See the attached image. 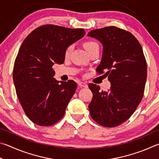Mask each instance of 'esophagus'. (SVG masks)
<instances>
[{"mask_svg": "<svg viewBox=\"0 0 159 159\" xmlns=\"http://www.w3.org/2000/svg\"><path fill=\"white\" fill-rule=\"evenodd\" d=\"M78 85H79L80 87H84V88L88 87V85L86 84L85 82H78Z\"/></svg>", "mask_w": 159, "mask_h": 159, "instance_id": "1", "label": "esophagus"}]
</instances>
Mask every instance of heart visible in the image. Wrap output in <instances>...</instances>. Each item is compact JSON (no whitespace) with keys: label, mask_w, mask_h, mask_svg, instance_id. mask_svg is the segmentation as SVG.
Listing matches in <instances>:
<instances>
[{"label":"heart","mask_w":159,"mask_h":159,"mask_svg":"<svg viewBox=\"0 0 159 159\" xmlns=\"http://www.w3.org/2000/svg\"><path fill=\"white\" fill-rule=\"evenodd\" d=\"M96 45H98V44L95 43V42L89 41V42H87V43H85L84 44V48L86 49V50H87V52H89L90 50L92 49L94 46H96ZM71 50H72V46H69L68 48L66 49V52H65L66 57H68L70 53V52H71Z\"/></svg>","instance_id":"1"}]
</instances>
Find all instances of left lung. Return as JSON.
<instances>
[{
  "instance_id": "1",
  "label": "left lung",
  "mask_w": 159,
  "mask_h": 159,
  "mask_svg": "<svg viewBox=\"0 0 159 159\" xmlns=\"http://www.w3.org/2000/svg\"><path fill=\"white\" fill-rule=\"evenodd\" d=\"M87 36L102 44V55L96 70H106L103 75L111 84L107 91L89 84L93 93L90 115L102 126H117L130 118L143 97L147 63L143 48L134 35L115 26L93 30Z\"/></svg>"
}]
</instances>
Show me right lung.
Returning a JSON list of instances; mask_svg holds the SVG:
<instances>
[{
  "mask_svg": "<svg viewBox=\"0 0 159 159\" xmlns=\"http://www.w3.org/2000/svg\"><path fill=\"white\" fill-rule=\"evenodd\" d=\"M84 35L82 29L46 25L33 30L22 43L13 81L21 107L34 124L52 126L63 116L77 84L58 81L52 67L63 64L66 49Z\"/></svg>",
  "mask_w": 159,
  "mask_h": 159,
  "instance_id": "right-lung-1",
  "label": "right lung"
}]
</instances>
